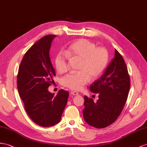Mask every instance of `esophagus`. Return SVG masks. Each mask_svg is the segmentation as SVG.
<instances>
[{"label":"esophagus","mask_w":147,"mask_h":147,"mask_svg":"<svg viewBox=\"0 0 147 147\" xmlns=\"http://www.w3.org/2000/svg\"><path fill=\"white\" fill-rule=\"evenodd\" d=\"M71 94L73 95V96H78V95H79V93L78 92H76V91H71Z\"/></svg>","instance_id":"34e87169"}]
</instances>
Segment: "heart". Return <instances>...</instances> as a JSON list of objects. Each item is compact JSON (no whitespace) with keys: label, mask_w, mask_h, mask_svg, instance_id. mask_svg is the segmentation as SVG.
Masks as SVG:
<instances>
[{"label":"heart","mask_w":147,"mask_h":147,"mask_svg":"<svg viewBox=\"0 0 147 147\" xmlns=\"http://www.w3.org/2000/svg\"><path fill=\"white\" fill-rule=\"evenodd\" d=\"M107 51L86 39H80L71 43L65 53L59 52L55 58L56 70L64 73L68 70L71 59H80L78 70L61 79V84L73 90H80L91 79L98 78L106 68L108 62Z\"/></svg>","instance_id":"obj_1"}]
</instances>
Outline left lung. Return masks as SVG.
I'll return each instance as SVG.
<instances>
[{"label":"left lung","mask_w":147,"mask_h":147,"mask_svg":"<svg viewBox=\"0 0 147 147\" xmlns=\"http://www.w3.org/2000/svg\"><path fill=\"white\" fill-rule=\"evenodd\" d=\"M130 81L125 63L117 50L115 55L101 77L90 86V91L98 93L99 99L94 102L85 96L84 119L97 129L114 123L122 112L129 89Z\"/></svg>","instance_id":"8db88e82"}]
</instances>
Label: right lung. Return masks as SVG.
Wrapping results in <instances>:
<instances>
[{
  "label": "right lung",
  "instance_id": "1",
  "mask_svg": "<svg viewBox=\"0 0 147 147\" xmlns=\"http://www.w3.org/2000/svg\"><path fill=\"white\" fill-rule=\"evenodd\" d=\"M56 36H43L32 45L22 59L17 75L18 91L25 111L41 127H51L60 122L69 96L65 90H59L55 96L48 89L56 75L50 57L51 42Z\"/></svg>",
  "mask_w": 147,
  "mask_h": 147
}]
</instances>
